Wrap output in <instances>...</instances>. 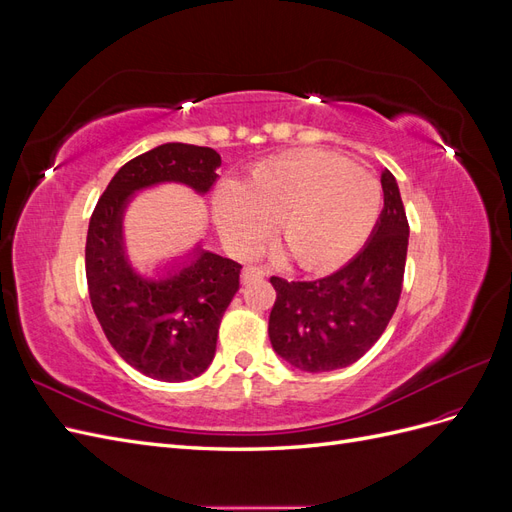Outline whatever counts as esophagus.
<instances>
[{
    "mask_svg": "<svg viewBox=\"0 0 512 512\" xmlns=\"http://www.w3.org/2000/svg\"><path fill=\"white\" fill-rule=\"evenodd\" d=\"M267 275V271L265 269H260V267H247L245 271H243V284H250V282H256V280H262V277Z\"/></svg>",
    "mask_w": 512,
    "mask_h": 512,
    "instance_id": "obj_1",
    "label": "esophagus"
}]
</instances>
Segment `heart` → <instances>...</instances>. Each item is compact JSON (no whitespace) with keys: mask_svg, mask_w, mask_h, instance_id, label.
<instances>
[{"mask_svg":"<svg viewBox=\"0 0 512 512\" xmlns=\"http://www.w3.org/2000/svg\"><path fill=\"white\" fill-rule=\"evenodd\" d=\"M380 181L337 153L303 149L254 164L239 190L222 185L213 215L239 254H254L277 222L280 239L305 271L346 262L374 228Z\"/></svg>","mask_w":512,"mask_h":512,"instance_id":"heart-1","label":"heart"}]
</instances>
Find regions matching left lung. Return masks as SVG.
<instances>
[{"mask_svg":"<svg viewBox=\"0 0 512 512\" xmlns=\"http://www.w3.org/2000/svg\"><path fill=\"white\" fill-rule=\"evenodd\" d=\"M384 209L363 250L348 265L312 282L271 277L277 292L273 350L309 374L356 363L395 314L404 288L410 226L391 170H382Z\"/></svg>","mask_w":512,"mask_h":512,"instance_id":"1","label":"left lung"}]
</instances>
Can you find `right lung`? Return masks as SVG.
Instances as JSON below:
<instances>
[{
  "label": "right lung",
  "instance_id": "add662e5",
  "mask_svg": "<svg viewBox=\"0 0 512 512\" xmlns=\"http://www.w3.org/2000/svg\"><path fill=\"white\" fill-rule=\"evenodd\" d=\"M220 164L211 147L160 145L123 164L91 213L85 243L91 307L121 359L153 380H192L209 367L222 316L241 286V265L200 252L190 267L147 282L123 256L121 213L130 194L160 181L207 192Z\"/></svg>",
  "mask_w": 512,
  "mask_h": 512
}]
</instances>
